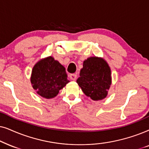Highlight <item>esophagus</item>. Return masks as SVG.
Listing matches in <instances>:
<instances>
[{"label":"esophagus","mask_w":149,"mask_h":149,"mask_svg":"<svg viewBox=\"0 0 149 149\" xmlns=\"http://www.w3.org/2000/svg\"><path fill=\"white\" fill-rule=\"evenodd\" d=\"M69 78H70L71 80H76V78H77V75L75 74V73H72V74L69 75Z\"/></svg>","instance_id":"34e87169"}]
</instances>
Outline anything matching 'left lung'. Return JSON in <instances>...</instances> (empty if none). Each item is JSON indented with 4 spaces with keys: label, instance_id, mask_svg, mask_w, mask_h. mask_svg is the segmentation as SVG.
Returning <instances> with one entry per match:
<instances>
[{
    "label": "left lung",
    "instance_id": "1",
    "mask_svg": "<svg viewBox=\"0 0 149 149\" xmlns=\"http://www.w3.org/2000/svg\"><path fill=\"white\" fill-rule=\"evenodd\" d=\"M76 82L83 93L91 100H104L112 84L110 67L103 58L89 57L83 62Z\"/></svg>",
    "mask_w": 149,
    "mask_h": 149
}]
</instances>
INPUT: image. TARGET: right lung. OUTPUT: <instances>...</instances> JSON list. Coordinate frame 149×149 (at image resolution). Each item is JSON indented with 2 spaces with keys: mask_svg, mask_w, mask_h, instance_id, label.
I'll list each match as a JSON object with an SVG mask.
<instances>
[{
  "mask_svg": "<svg viewBox=\"0 0 149 149\" xmlns=\"http://www.w3.org/2000/svg\"><path fill=\"white\" fill-rule=\"evenodd\" d=\"M31 82L33 88L41 97L52 99L69 80L65 68L52 56L39 60L32 69Z\"/></svg>",
  "mask_w": 149,
  "mask_h": 149,
  "instance_id": "1",
  "label": "right lung"
}]
</instances>
